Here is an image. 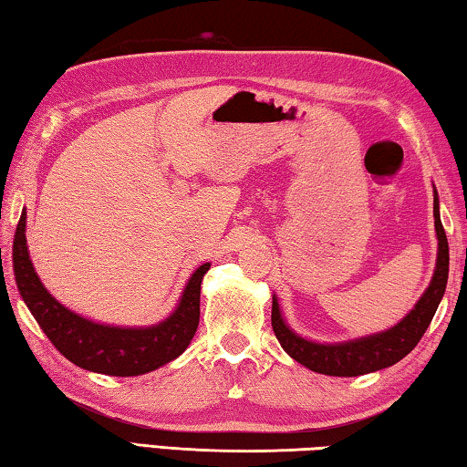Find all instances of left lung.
<instances>
[{"label":"left lung","instance_id":"left-lung-1","mask_svg":"<svg viewBox=\"0 0 467 467\" xmlns=\"http://www.w3.org/2000/svg\"><path fill=\"white\" fill-rule=\"evenodd\" d=\"M434 233H437V262L429 288L418 298L414 309L404 319L395 323L393 327L377 334L346 339V342H315L306 339L292 329L284 319L282 309L278 305V296H272V327L278 337L280 346L290 358H295L300 365L315 370L321 375L331 377H358L367 373H375L395 365L410 354L420 342L426 327L437 313L442 295L447 288L449 275V244L445 236V228L441 224L439 214V193L434 189Z\"/></svg>","mask_w":467,"mask_h":467}]
</instances>
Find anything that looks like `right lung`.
I'll return each instance as SVG.
<instances>
[{
    "label": "right lung",
    "mask_w": 467,
    "mask_h": 467,
    "mask_svg": "<svg viewBox=\"0 0 467 467\" xmlns=\"http://www.w3.org/2000/svg\"><path fill=\"white\" fill-rule=\"evenodd\" d=\"M12 262L20 296L51 344L76 367L113 377L152 373L185 352L200 323L202 280L210 270V264L197 267L167 319L154 326L128 327L82 317L45 288L28 253L26 210L14 234Z\"/></svg>",
    "instance_id": "add662e5"
}]
</instances>
